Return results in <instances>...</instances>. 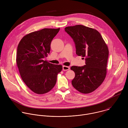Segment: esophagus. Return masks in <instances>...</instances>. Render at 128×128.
<instances>
[{
  "label": "esophagus",
  "mask_w": 128,
  "mask_h": 128,
  "mask_svg": "<svg viewBox=\"0 0 128 128\" xmlns=\"http://www.w3.org/2000/svg\"><path fill=\"white\" fill-rule=\"evenodd\" d=\"M70 69V67L66 66H63V71H66Z\"/></svg>",
  "instance_id": "esophagus-1"
}]
</instances>
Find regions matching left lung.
<instances>
[{
    "mask_svg": "<svg viewBox=\"0 0 128 128\" xmlns=\"http://www.w3.org/2000/svg\"><path fill=\"white\" fill-rule=\"evenodd\" d=\"M65 30L74 42L76 54L86 57L84 66L71 67L75 74L72 80V86L81 93L92 92L106 78L108 57V46L100 33L95 29L76 25L66 27Z\"/></svg>",
    "mask_w": 128,
    "mask_h": 128,
    "instance_id": "1",
    "label": "left lung"
}]
</instances>
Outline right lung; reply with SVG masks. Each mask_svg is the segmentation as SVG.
I'll return each mask as SVG.
<instances>
[{"label":"right lung","instance_id":"1","mask_svg":"<svg viewBox=\"0 0 128 128\" xmlns=\"http://www.w3.org/2000/svg\"><path fill=\"white\" fill-rule=\"evenodd\" d=\"M60 30L43 28L24 36L18 46L16 61L20 76L34 92L42 94L55 86L62 66L44 61L50 52L51 42Z\"/></svg>","mask_w":128,"mask_h":128}]
</instances>
